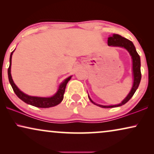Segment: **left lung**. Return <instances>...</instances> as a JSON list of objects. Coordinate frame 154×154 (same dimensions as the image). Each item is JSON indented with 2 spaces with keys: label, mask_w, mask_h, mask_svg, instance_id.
I'll use <instances>...</instances> for the list:
<instances>
[{
  "label": "left lung",
  "mask_w": 154,
  "mask_h": 154,
  "mask_svg": "<svg viewBox=\"0 0 154 154\" xmlns=\"http://www.w3.org/2000/svg\"><path fill=\"white\" fill-rule=\"evenodd\" d=\"M108 45L112 46V47H121L123 48H125V50H128L132 57V74H133V84H132V89L130 90L129 94H128L127 97L122 101L121 103L119 104L116 105H109V106H104V105L98 104L97 103L94 102L93 101L91 100L90 96L88 95L90 102L93 103L94 104L97 105V106L102 107V108H113V107H118L121 106L122 105L125 104L127 103L132 97L133 96L134 92H136L137 89L139 87L141 78H142V74H141V62H140V57L139 55L137 52L136 51L135 47H134V44L132 43V41L128 40L125 38H124L121 35L119 34H113L111 36H109L108 38Z\"/></svg>",
  "instance_id": "left-lung-1"
}]
</instances>
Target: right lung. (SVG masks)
Returning a JSON list of instances; mask_svg holds the SVG:
<instances>
[{
    "mask_svg": "<svg viewBox=\"0 0 154 154\" xmlns=\"http://www.w3.org/2000/svg\"><path fill=\"white\" fill-rule=\"evenodd\" d=\"M11 52L10 57V66L8 70V79L9 82L11 85L12 89H13L14 93L18 97L20 100H22L23 102H24L26 104L32 105V106L38 107V108H49V107H52L61 103L64 98V94L65 92V88H66V84L70 81V79L72 77V75L69 76L64 80L60 85H59L57 91L53 96L49 97H35V96H30L28 94H25L22 91L19 89L15 84H14L13 80H12L11 75V64H12V55L13 54L14 51Z\"/></svg>",
    "mask_w": 154,
    "mask_h": 154,
    "instance_id": "add662e5",
    "label": "right lung"
}]
</instances>
